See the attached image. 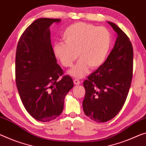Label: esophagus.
Segmentation results:
<instances>
[{"instance_id": "34e87169", "label": "esophagus", "mask_w": 146, "mask_h": 146, "mask_svg": "<svg viewBox=\"0 0 146 146\" xmlns=\"http://www.w3.org/2000/svg\"><path fill=\"white\" fill-rule=\"evenodd\" d=\"M73 82H74V84L75 85H80L81 84L80 81L78 79H74Z\"/></svg>"}]
</instances>
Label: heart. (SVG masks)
I'll return each instance as SVG.
<instances>
[{
    "label": "heart",
    "instance_id": "1",
    "mask_svg": "<svg viewBox=\"0 0 146 146\" xmlns=\"http://www.w3.org/2000/svg\"><path fill=\"white\" fill-rule=\"evenodd\" d=\"M64 44H55L56 57L64 67H71L80 58L78 63L69 71L75 78H82L89 67L96 68L104 63L110 50L112 37L110 31L103 27L86 23L72 24L62 33Z\"/></svg>",
    "mask_w": 146,
    "mask_h": 146
}]
</instances>
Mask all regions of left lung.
Here are the masks:
<instances>
[{
  "label": "left lung",
  "instance_id": "8db88e82",
  "mask_svg": "<svg viewBox=\"0 0 146 146\" xmlns=\"http://www.w3.org/2000/svg\"><path fill=\"white\" fill-rule=\"evenodd\" d=\"M117 33L113 50L104 63L84 81L83 108L87 116L104 123L117 115L125 104L133 72V48L129 38L118 26L108 22Z\"/></svg>",
  "mask_w": 146,
  "mask_h": 146
}]
</instances>
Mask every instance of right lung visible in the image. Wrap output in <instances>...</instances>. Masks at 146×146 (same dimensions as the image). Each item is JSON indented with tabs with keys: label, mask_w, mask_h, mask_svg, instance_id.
<instances>
[{
	"label": "right lung",
	"mask_w": 146,
	"mask_h": 146,
	"mask_svg": "<svg viewBox=\"0 0 146 146\" xmlns=\"http://www.w3.org/2000/svg\"><path fill=\"white\" fill-rule=\"evenodd\" d=\"M60 19L40 18L21 35L15 54V82L20 98L35 119L48 122L62 113L64 97L74 86L57 63L49 27Z\"/></svg>",
	"instance_id": "1"
}]
</instances>
